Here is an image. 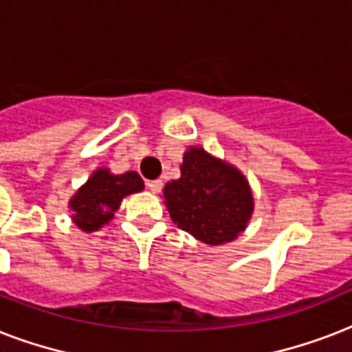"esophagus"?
<instances>
[{"label":"esophagus","mask_w":352,"mask_h":352,"mask_svg":"<svg viewBox=\"0 0 352 352\" xmlns=\"http://www.w3.org/2000/svg\"><path fill=\"white\" fill-rule=\"evenodd\" d=\"M148 190L151 191V193H159V191L162 190V181L161 179H155V181H150L148 182Z\"/></svg>","instance_id":"obj_1"}]
</instances>
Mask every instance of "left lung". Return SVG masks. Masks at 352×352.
Wrapping results in <instances>:
<instances>
[{
    "mask_svg": "<svg viewBox=\"0 0 352 352\" xmlns=\"http://www.w3.org/2000/svg\"><path fill=\"white\" fill-rule=\"evenodd\" d=\"M162 197L171 221L211 245L236 239L253 211V197L244 175L202 148L186 151L181 179L168 182Z\"/></svg>",
    "mask_w": 352,
    "mask_h": 352,
    "instance_id": "obj_1",
    "label": "left lung"
}]
</instances>
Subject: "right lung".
Here are the masks:
<instances>
[{
	"label": "right lung",
	"mask_w": 352,
	"mask_h": 352,
	"mask_svg": "<svg viewBox=\"0 0 352 352\" xmlns=\"http://www.w3.org/2000/svg\"><path fill=\"white\" fill-rule=\"evenodd\" d=\"M142 188V179L135 171L111 175L108 170H97L70 201L72 221L82 231H97L113 217L124 197Z\"/></svg>",
	"instance_id": "right-lung-1"
}]
</instances>
